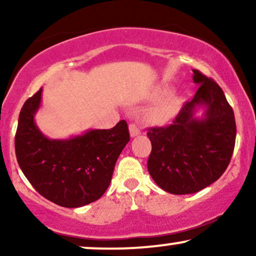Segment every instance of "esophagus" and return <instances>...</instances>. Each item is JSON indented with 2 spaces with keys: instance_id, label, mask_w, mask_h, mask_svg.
I'll return each mask as SVG.
<instances>
[{
  "instance_id": "esophagus-1",
  "label": "esophagus",
  "mask_w": 256,
  "mask_h": 256,
  "mask_svg": "<svg viewBox=\"0 0 256 256\" xmlns=\"http://www.w3.org/2000/svg\"><path fill=\"white\" fill-rule=\"evenodd\" d=\"M128 130H130L131 137H136V136H138V134H140V128H137L136 124H130V126H128Z\"/></svg>"
}]
</instances>
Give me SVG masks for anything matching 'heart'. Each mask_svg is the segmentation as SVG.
Here are the masks:
<instances>
[{
  "instance_id": "obj_1",
  "label": "heart",
  "mask_w": 256,
  "mask_h": 256,
  "mask_svg": "<svg viewBox=\"0 0 256 256\" xmlns=\"http://www.w3.org/2000/svg\"><path fill=\"white\" fill-rule=\"evenodd\" d=\"M164 94H165V90L158 91V96L164 95ZM182 98H177V96H172V98H167L166 101L161 102L160 104L156 106L150 112V114H149L150 120L152 122H155V124H164V122H168L170 119L176 116Z\"/></svg>"
}]
</instances>
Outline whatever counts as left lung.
I'll return each mask as SVG.
<instances>
[{"instance_id": "obj_1", "label": "left lung", "mask_w": 256, "mask_h": 256, "mask_svg": "<svg viewBox=\"0 0 256 256\" xmlns=\"http://www.w3.org/2000/svg\"><path fill=\"white\" fill-rule=\"evenodd\" d=\"M195 96L185 102L171 125L152 128L148 171L161 189L173 195L198 192L222 177L230 164L236 122L224 91L213 79L192 70ZM204 110L198 118L196 113Z\"/></svg>"}]
</instances>
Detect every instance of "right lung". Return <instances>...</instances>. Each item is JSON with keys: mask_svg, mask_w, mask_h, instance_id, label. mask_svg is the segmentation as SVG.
I'll return each instance as SVG.
<instances>
[{"mask_svg": "<svg viewBox=\"0 0 256 256\" xmlns=\"http://www.w3.org/2000/svg\"><path fill=\"white\" fill-rule=\"evenodd\" d=\"M42 88L22 106L16 134L18 164L43 198L61 207L77 208L104 195L120 152L130 140L125 120L108 130H89L68 140H50L34 116Z\"/></svg>", "mask_w": 256, "mask_h": 256, "instance_id": "right-lung-1", "label": "right lung"}]
</instances>
